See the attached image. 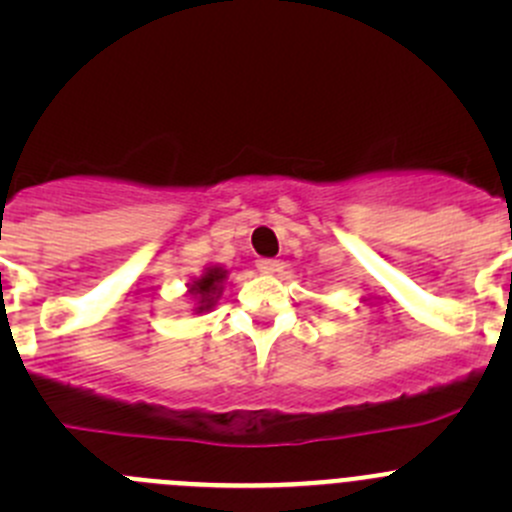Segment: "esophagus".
Returning a JSON list of instances; mask_svg holds the SVG:
<instances>
[{
    "instance_id": "esophagus-1",
    "label": "esophagus",
    "mask_w": 512,
    "mask_h": 512,
    "mask_svg": "<svg viewBox=\"0 0 512 512\" xmlns=\"http://www.w3.org/2000/svg\"><path fill=\"white\" fill-rule=\"evenodd\" d=\"M257 270H260L262 275H275V272L280 270V260H272V257H262V260H257Z\"/></svg>"
}]
</instances>
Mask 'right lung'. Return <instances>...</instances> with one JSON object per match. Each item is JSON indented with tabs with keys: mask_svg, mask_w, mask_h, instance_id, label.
<instances>
[{
	"mask_svg": "<svg viewBox=\"0 0 512 512\" xmlns=\"http://www.w3.org/2000/svg\"><path fill=\"white\" fill-rule=\"evenodd\" d=\"M225 280L227 270L220 265H208L203 270V275L193 277V282H188V294L195 299L193 312H210L215 307V302H218L220 294H223Z\"/></svg>",
	"mask_w": 512,
	"mask_h": 512,
	"instance_id": "right-lung-1",
	"label": "right lung"
}]
</instances>
